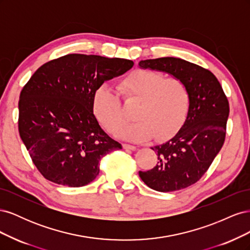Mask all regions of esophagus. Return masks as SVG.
<instances>
[{"label": "esophagus", "instance_id": "obj_1", "mask_svg": "<svg viewBox=\"0 0 250 250\" xmlns=\"http://www.w3.org/2000/svg\"><path fill=\"white\" fill-rule=\"evenodd\" d=\"M123 148L126 150H135L137 147L133 146V145H129V144H123Z\"/></svg>", "mask_w": 250, "mask_h": 250}]
</instances>
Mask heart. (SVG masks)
I'll list each match as a JSON object with an SVG mask.
<instances>
[{"label":"heart","instance_id":"1","mask_svg":"<svg viewBox=\"0 0 250 250\" xmlns=\"http://www.w3.org/2000/svg\"><path fill=\"white\" fill-rule=\"evenodd\" d=\"M118 89L127 101L139 102L134 112L137 122L128 125L119 94L107 86L96 92L95 115L111 134L130 141H146L154 135L161 141L175 134L186 122L191 106V94L184 80L166 78L147 70L134 71L119 82Z\"/></svg>","mask_w":250,"mask_h":250}]
</instances>
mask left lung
Here are the masks:
<instances>
[{
	"mask_svg": "<svg viewBox=\"0 0 250 250\" xmlns=\"http://www.w3.org/2000/svg\"><path fill=\"white\" fill-rule=\"evenodd\" d=\"M139 65L184 80L190 90L191 106L185 124L171 140L151 148L157 153L155 167L139 172L155 191H178L197 183L222 148L229 100L213 73L187 60L162 57L141 60Z\"/></svg>",
	"mask_w": 250,
	"mask_h": 250,
	"instance_id": "1",
	"label": "left lung"
}]
</instances>
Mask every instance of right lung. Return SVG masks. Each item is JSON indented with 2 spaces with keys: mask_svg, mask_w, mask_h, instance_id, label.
<instances>
[{
  "mask_svg": "<svg viewBox=\"0 0 250 250\" xmlns=\"http://www.w3.org/2000/svg\"><path fill=\"white\" fill-rule=\"evenodd\" d=\"M133 66L123 58L69 54L42 64L22 87L19 132L42 175L78 188L99 174L101 158L122 145L94 115L97 89Z\"/></svg>",
  "mask_w": 250,
  "mask_h": 250,
  "instance_id": "obj_1",
  "label": "right lung"
}]
</instances>
